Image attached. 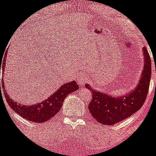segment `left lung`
<instances>
[{
	"instance_id": "1",
	"label": "left lung",
	"mask_w": 156,
	"mask_h": 156,
	"mask_svg": "<svg viewBox=\"0 0 156 156\" xmlns=\"http://www.w3.org/2000/svg\"><path fill=\"white\" fill-rule=\"evenodd\" d=\"M144 68L141 78L136 89L125 96L114 97L96 91L86 84V88L92 93V99L88 105L91 115L103 125L112 126L125 119L143 106L147 97L151 78V58L145 46L143 48Z\"/></svg>"
}]
</instances>
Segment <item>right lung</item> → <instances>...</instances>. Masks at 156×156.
Here are the masks:
<instances>
[{
  "mask_svg": "<svg viewBox=\"0 0 156 156\" xmlns=\"http://www.w3.org/2000/svg\"><path fill=\"white\" fill-rule=\"evenodd\" d=\"M5 57H6V53ZM5 65H6L5 61H4L2 66L3 73L4 71ZM1 81L2 82L0 83V88L1 87H4V96L6 101L8 102V105L16 114H19L21 117H24V119H27V120L31 121V122H45L51 117H55L63 105V102L65 98L69 93L78 90V84L73 81L72 82L63 84L61 87H60V89L57 90V91L54 93L50 97H48L42 102L34 104L33 105H21L18 104V102L9 98V95L6 93L7 92H6V90H5L4 78H2Z\"/></svg>",
  "mask_w": 156,
  "mask_h": 156,
  "instance_id": "obj_1",
  "label": "right lung"
}]
</instances>
